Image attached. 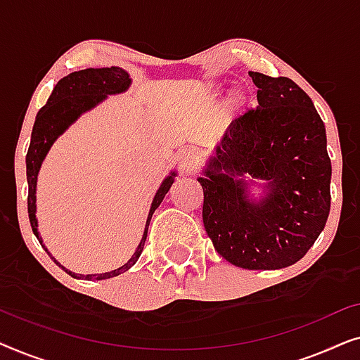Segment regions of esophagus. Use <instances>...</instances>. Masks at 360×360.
Returning <instances> with one entry per match:
<instances>
[{
  "mask_svg": "<svg viewBox=\"0 0 360 360\" xmlns=\"http://www.w3.org/2000/svg\"><path fill=\"white\" fill-rule=\"evenodd\" d=\"M179 162L184 174H191L195 170L196 164H198V150L193 149V147H186V149L180 152Z\"/></svg>",
  "mask_w": 360,
  "mask_h": 360,
  "instance_id": "1",
  "label": "esophagus"
}]
</instances>
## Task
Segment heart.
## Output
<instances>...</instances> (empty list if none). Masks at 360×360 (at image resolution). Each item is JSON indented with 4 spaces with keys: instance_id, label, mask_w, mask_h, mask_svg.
Returning <instances> with one entry per match:
<instances>
[{
    "instance_id": "b5f03b06",
    "label": "heart",
    "mask_w": 360,
    "mask_h": 360,
    "mask_svg": "<svg viewBox=\"0 0 360 360\" xmlns=\"http://www.w3.org/2000/svg\"><path fill=\"white\" fill-rule=\"evenodd\" d=\"M219 85H211L210 90L216 93L219 91ZM249 103V95L248 91L244 90V88H236V90H233V93H231L229 98H228V110L229 111H239V110H244L245 106H248Z\"/></svg>"
}]
</instances>
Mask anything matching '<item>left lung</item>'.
I'll return each mask as SVG.
<instances>
[{"label":"left lung","mask_w":360,"mask_h":360,"mask_svg":"<svg viewBox=\"0 0 360 360\" xmlns=\"http://www.w3.org/2000/svg\"><path fill=\"white\" fill-rule=\"evenodd\" d=\"M249 75L259 105L231 122L198 176L203 223L228 262L277 270L298 262L324 229L331 160L311 98L287 77Z\"/></svg>","instance_id":"8db88e82"}]
</instances>
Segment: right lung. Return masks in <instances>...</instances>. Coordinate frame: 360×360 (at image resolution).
I'll use <instances>...</instances> for the list:
<instances>
[{
    "label": "right lung",
    "instance_id": "1",
    "mask_svg": "<svg viewBox=\"0 0 360 360\" xmlns=\"http://www.w3.org/2000/svg\"><path fill=\"white\" fill-rule=\"evenodd\" d=\"M131 77L124 68L121 67H105V68H85L80 72H72L70 75L63 77L62 80L53 86L52 95L49 96L46 106H42L39 110L36 116V122H34L32 134H31V146H29L27 155H26V172H27V185H29V196H27V211H29V221H31L32 233L36 234L39 243L46 252L51 255L46 245L42 243L41 234H39V224L36 218V190H37V176L39 170H41L42 162L46 159L49 150L53 146L58 137L70 127L82 115H85L86 111H91L93 108H96L100 103H103L110 95H120L129 90L131 86ZM176 176V172L172 170L169 175L165 176L162 185L157 190V193L152 200L149 216H147L144 234L139 245H137L136 252L132 254V257L127 260L124 265H121L120 269L111 270V272L105 274H91V275H82L75 274L72 270L63 267V265L53 259L58 267H62L65 272L73 278H82V280H106L111 277H117L126 270H129L132 265L137 262V259L141 257L142 249H144L146 239H147V229H149L152 214L159 208L162 200L167 195V191L170 190L172 184H174Z\"/></svg>",
    "mask_w": 360,
    "mask_h": 360
}]
</instances>
